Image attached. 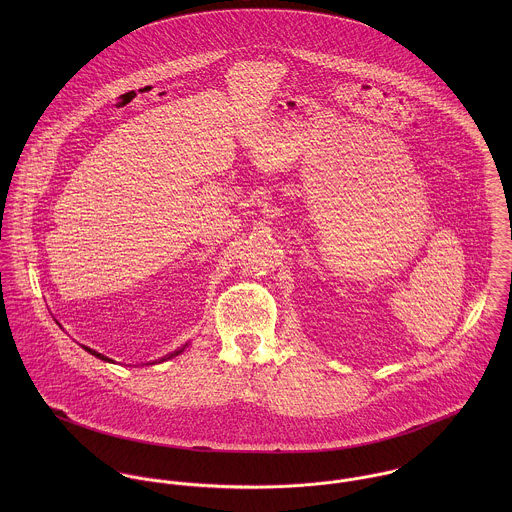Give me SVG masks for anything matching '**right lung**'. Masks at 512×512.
Listing matches in <instances>:
<instances>
[{"label": "right lung", "instance_id": "obj_1", "mask_svg": "<svg viewBox=\"0 0 512 512\" xmlns=\"http://www.w3.org/2000/svg\"><path fill=\"white\" fill-rule=\"evenodd\" d=\"M187 347H189V343H185V345H183V347H179V349H175V351H173V353H167V355H165V357H161V359H159V361H153V363H146V365H157V363H163V361H169V359H173V357H177V355H181V353H183V351H185V349H187ZM82 349H84V351H88V353H90V355H92V357H96V359H100V361H104V363H114V361H112V359H108V357H104V355H102V353H98V351H94V349H90V347H84V345H82Z\"/></svg>", "mask_w": 512, "mask_h": 512}]
</instances>
